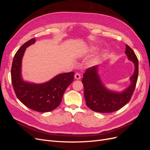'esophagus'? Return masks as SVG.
I'll list each match as a JSON object with an SVG mask.
<instances>
[{
    "mask_svg": "<svg viewBox=\"0 0 150 150\" xmlns=\"http://www.w3.org/2000/svg\"><path fill=\"white\" fill-rule=\"evenodd\" d=\"M74 78L76 79H81V75H80V74L78 73V72H76V73L75 74V75H74Z\"/></svg>",
    "mask_w": 150,
    "mask_h": 150,
    "instance_id": "obj_1",
    "label": "esophagus"
}]
</instances>
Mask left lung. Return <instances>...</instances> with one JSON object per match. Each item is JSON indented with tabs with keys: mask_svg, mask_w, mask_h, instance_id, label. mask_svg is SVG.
Wrapping results in <instances>:
<instances>
[{
	"mask_svg": "<svg viewBox=\"0 0 150 150\" xmlns=\"http://www.w3.org/2000/svg\"><path fill=\"white\" fill-rule=\"evenodd\" d=\"M125 54L134 64V71L130 78L131 85L121 93L106 89L99 78L98 66L89 67L83 74L84 96L86 105L94 111L108 113L120 110L128 103L132 96L138 76V59L134 52L126 45Z\"/></svg>",
	"mask_w": 150,
	"mask_h": 150,
	"instance_id": "obj_1",
	"label": "left lung"
}]
</instances>
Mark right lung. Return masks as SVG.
Returning <instances> with one entry per match:
<instances>
[{"label": "right lung", "mask_w": 150, "mask_h": 150, "mask_svg": "<svg viewBox=\"0 0 150 150\" xmlns=\"http://www.w3.org/2000/svg\"><path fill=\"white\" fill-rule=\"evenodd\" d=\"M35 42V38L24 43L13 59L11 80L13 90L19 101L38 112H49L59 106L66 89L74 80V72L60 74L43 84L25 82L21 76L22 59L26 48Z\"/></svg>", "instance_id": "add662e5"}]
</instances>
